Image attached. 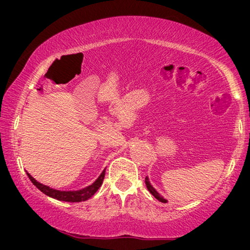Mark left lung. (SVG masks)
Segmentation results:
<instances>
[{"mask_svg":"<svg viewBox=\"0 0 250 250\" xmlns=\"http://www.w3.org/2000/svg\"><path fill=\"white\" fill-rule=\"evenodd\" d=\"M146 186H147V188H148V190L150 191V194L153 195V196L155 197V199H157L160 201V202H163V203H166L167 202V200L165 199V197L162 196V195H160L159 193H157L156 191V189H155L153 186L150 185V181H149V179H148V176H146Z\"/></svg>","mask_w":250,"mask_h":250,"instance_id":"8db88e82","label":"left lung"}]
</instances>
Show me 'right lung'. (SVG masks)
<instances>
[{
    "label": "right lung",
    "mask_w": 250,
    "mask_h": 250,
    "mask_svg": "<svg viewBox=\"0 0 250 250\" xmlns=\"http://www.w3.org/2000/svg\"><path fill=\"white\" fill-rule=\"evenodd\" d=\"M104 174H105V169L102 171L101 175L97 177L96 181L94 183H91L90 186L88 187L80 189V190H56V189H53L48 186L42 185V183L37 182V181L34 179L33 176L29 173H27L29 180L33 182V185L35 186L37 189L42 191L43 194H45L47 196L53 197V199L59 200V201H64V202H82V201H87L88 199H90L94 194L99 190V188L101 187L103 179H104Z\"/></svg>",
    "instance_id": "obj_1"
}]
</instances>
